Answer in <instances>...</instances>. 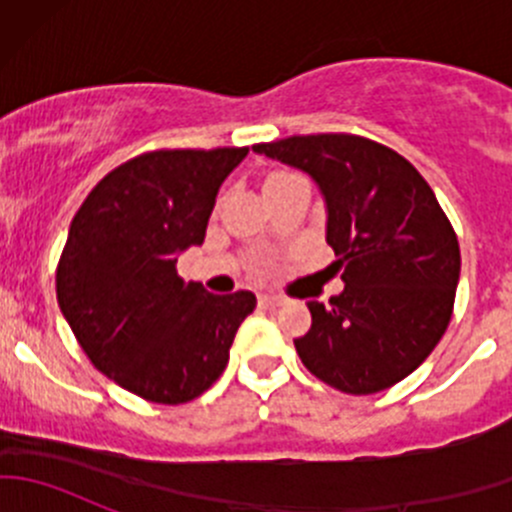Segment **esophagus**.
<instances>
[{
	"label": "esophagus",
	"instance_id": "esophagus-1",
	"mask_svg": "<svg viewBox=\"0 0 512 512\" xmlns=\"http://www.w3.org/2000/svg\"><path fill=\"white\" fill-rule=\"evenodd\" d=\"M287 299L285 297H277V294H260V304L262 307H282Z\"/></svg>",
	"mask_w": 512,
	"mask_h": 512
}]
</instances>
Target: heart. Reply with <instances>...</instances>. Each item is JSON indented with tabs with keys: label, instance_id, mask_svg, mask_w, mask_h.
Returning <instances> with one entry per match:
<instances>
[{
	"label": "heart",
	"instance_id": "heart-1",
	"mask_svg": "<svg viewBox=\"0 0 512 512\" xmlns=\"http://www.w3.org/2000/svg\"><path fill=\"white\" fill-rule=\"evenodd\" d=\"M287 175H292V170H275L267 180H280V178H287Z\"/></svg>",
	"mask_w": 512,
	"mask_h": 512
}]
</instances>
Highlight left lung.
<instances>
[{
  "mask_svg": "<svg viewBox=\"0 0 512 512\" xmlns=\"http://www.w3.org/2000/svg\"><path fill=\"white\" fill-rule=\"evenodd\" d=\"M257 153L317 180L327 242L344 292L307 302L312 329L294 339L302 364L344 394L399 384L446 334L461 247L431 185L389 146L354 133L257 143Z\"/></svg>",
  "mask_w": 512,
  "mask_h": 512,
  "instance_id": "obj_1",
  "label": "left lung"
}]
</instances>
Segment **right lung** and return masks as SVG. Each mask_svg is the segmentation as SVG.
Returning a JSON list of instances; mask_svg holds the SVG:
<instances>
[{
	"label": "right lung",
	"instance_id": "right-lung-1",
	"mask_svg": "<svg viewBox=\"0 0 512 512\" xmlns=\"http://www.w3.org/2000/svg\"><path fill=\"white\" fill-rule=\"evenodd\" d=\"M245 148H160L103 175L69 227L56 299L101 374L153 404L218 381L255 294H210L175 265L205 240L215 195Z\"/></svg>",
	"mask_w": 512,
	"mask_h": 512
}]
</instances>
